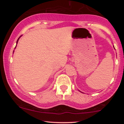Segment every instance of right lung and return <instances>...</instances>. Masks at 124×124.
I'll list each match as a JSON object with an SVG mask.
<instances>
[{
  "label": "right lung",
  "instance_id": "right-lung-1",
  "mask_svg": "<svg viewBox=\"0 0 124 124\" xmlns=\"http://www.w3.org/2000/svg\"><path fill=\"white\" fill-rule=\"evenodd\" d=\"M20 38V37H19ZM19 38H18V39H17V42H18V39H19Z\"/></svg>",
  "mask_w": 124,
  "mask_h": 124
}]
</instances>
